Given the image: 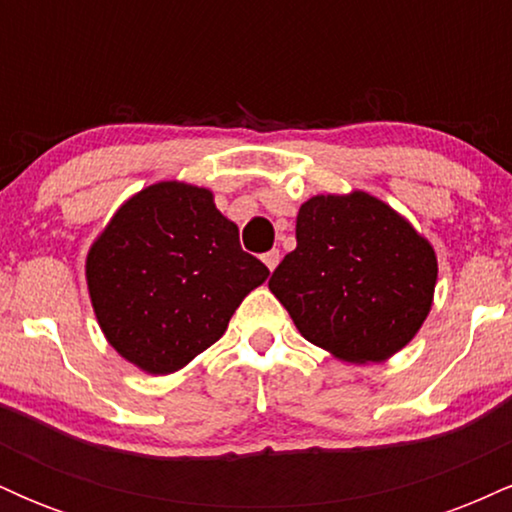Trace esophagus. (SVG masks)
I'll return each instance as SVG.
<instances>
[{"label": "esophagus", "instance_id": "1", "mask_svg": "<svg viewBox=\"0 0 512 512\" xmlns=\"http://www.w3.org/2000/svg\"><path fill=\"white\" fill-rule=\"evenodd\" d=\"M262 262L267 264L269 272H274L276 264H279V250H269V252H264V255H262Z\"/></svg>", "mask_w": 512, "mask_h": 512}]
</instances>
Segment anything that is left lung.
<instances>
[{"instance_id": "8db88e82", "label": "left lung", "mask_w": 512, "mask_h": 512, "mask_svg": "<svg viewBox=\"0 0 512 512\" xmlns=\"http://www.w3.org/2000/svg\"><path fill=\"white\" fill-rule=\"evenodd\" d=\"M296 243L269 291L310 344L346 363H380L416 337L438 257L399 211L363 190L315 195L298 209Z\"/></svg>"}]
</instances>
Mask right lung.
<instances>
[{"label":"right lung","instance_id":"right-lung-1","mask_svg":"<svg viewBox=\"0 0 512 512\" xmlns=\"http://www.w3.org/2000/svg\"><path fill=\"white\" fill-rule=\"evenodd\" d=\"M269 269L243 252L214 192L180 180L144 187L86 255V286L108 344L149 375H168L219 342Z\"/></svg>","mask_w":512,"mask_h":512}]
</instances>
